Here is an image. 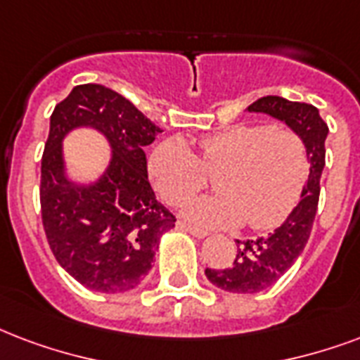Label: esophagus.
<instances>
[{
  "label": "esophagus",
  "mask_w": 360,
  "mask_h": 360,
  "mask_svg": "<svg viewBox=\"0 0 360 360\" xmlns=\"http://www.w3.org/2000/svg\"><path fill=\"white\" fill-rule=\"evenodd\" d=\"M177 229L183 230V232H188L191 236H194V238H205L207 236V232L202 229H196V226H192V224H186V223H177Z\"/></svg>",
  "instance_id": "esophagus-1"
}]
</instances>
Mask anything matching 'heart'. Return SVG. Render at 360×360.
Returning a JSON list of instances; mask_svg holds the SVG:
<instances>
[{
  "mask_svg": "<svg viewBox=\"0 0 360 360\" xmlns=\"http://www.w3.org/2000/svg\"><path fill=\"white\" fill-rule=\"evenodd\" d=\"M217 174L213 196L188 200L183 215L205 226L271 230L295 210L308 181L306 143L285 126L236 124L202 137L198 156L179 139H166L149 156V177L164 202L181 204Z\"/></svg>",
  "mask_w": 360,
  "mask_h": 360,
  "instance_id": "heart-1",
  "label": "heart"
}]
</instances>
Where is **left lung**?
<instances>
[{
    "label": "left lung",
    "mask_w": 360,
    "mask_h": 360,
    "mask_svg": "<svg viewBox=\"0 0 360 360\" xmlns=\"http://www.w3.org/2000/svg\"><path fill=\"white\" fill-rule=\"evenodd\" d=\"M247 111L270 115L304 139L308 149L309 175L300 202L281 226L266 238L247 240L243 243L238 240L241 247H238L234 264L230 268H205V276L215 287L240 295L260 292L271 287L304 251L317 213L319 181L325 168V139L328 136V126L321 119L319 109L309 103L289 101L279 96H264L253 101Z\"/></svg>",
    "instance_id": "8db88e82"
}]
</instances>
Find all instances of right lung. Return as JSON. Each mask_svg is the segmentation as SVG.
I'll list each match as a JSON object with an SVG mask.
<instances>
[{
  "label": "right lung",
  "mask_w": 360,
  "mask_h": 360,
  "mask_svg": "<svg viewBox=\"0 0 360 360\" xmlns=\"http://www.w3.org/2000/svg\"><path fill=\"white\" fill-rule=\"evenodd\" d=\"M82 127L98 131L112 150L92 181L71 178L63 155L65 137ZM160 131L101 84H79L52 111L41 160V217L58 264L86 289H136L153 268L160 238L175 226L147 177L143 149Z\"/></svg>",
  "instance_id": "obj_1"
}]
</instances>
